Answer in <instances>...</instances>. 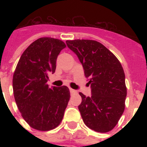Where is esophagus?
Wrapping results in <instances>:
<instances>
[{
  "mask_svg": "<svg viewBox=\"0 0 147 147\" xmlns=\"http://www.w3.org/2000/svg\"><path fill=\"white\" fill-rule=\"evenodd\" d=\"M69 90H70V92H71V94H74V93H77V91L72 89V88H69Z\"/></svg>",
  "mask_w": 147,
  "mask_h": 147,
  "instance_id": "obj_1",
  "label": "esophagus"
}]
</instances>
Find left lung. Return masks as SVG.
Instances as JSON below:
<instances>
[{
  "label": "left lung",
  "instance_id": "8db88e82",
  "mask_svg": "<svg viewBox=\"0 0 147 147\" xmlns=\"http://www.w3.org/2000/svg\"><path fill=\"white\" fill-rule=\"evenodd\" d=\"M82 64L92 88V96L82 92L78 106L82 120L90 129L109 132L117 125L125 108L127 87L123 67L117 58L95 40H67Z\"/></svg>",
  "mask_w": 147,
  "mask_h": 147
}]
</instances>
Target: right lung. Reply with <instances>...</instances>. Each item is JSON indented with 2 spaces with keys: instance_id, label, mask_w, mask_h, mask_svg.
Segmentation results:
<instances>
[{
  "instance_id": "right-lung-1",
  "label": "right lung",
  "mask_w": 147,
  "mask_h": 147,
  "mask_svg": "<svg viewBox=\"0 0 147 147\" xmlns=\"http://www.w3.org/2000/svg\"><path fill=\"white\" fill-rule=\"evenodd\" d=\"M65 47L58 39L40 38L26 48L17 65L13 76L15 101L23 118L33 129L53 130L63 118L70 98L69 88H49L47 82Z\"/></svg>"
}]
</instances>
